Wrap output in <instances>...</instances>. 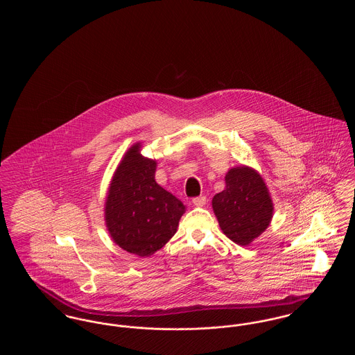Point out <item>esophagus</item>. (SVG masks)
Here are the masks:
<instances>
[{
	"mask_svg": "<svg viewBox=\"0 0 355 355\" xmlns=\"http://www.w3.org/2000/svg\"><path fill=\"white\" fill-rule=\"evenodd\" d=\"M205 203H206V197L205 196H200V197L193 198V205L194 206H203Z\"/></svg>",
	"mask_w": 355,
	"mask_h": 355,
	"instance_id": "esophagus-1",
	"label": "esophagus"
}]
</instances>
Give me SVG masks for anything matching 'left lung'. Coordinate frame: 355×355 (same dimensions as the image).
Listing matches in <instances>:
<instances>
[{
	"instance_id": "1",
	"label": "left lung",
	"mask_w": 355,
	"mask_h": 355,
	"mask_svg": "<svg viewBox=\"0 0 355 355\" xmlns=\"http://www.w3.org/2000/svg\"><path fill=\"white\" fill-rule=\"evenodd\" d=\"M226 187L211 205L223 234L241 246L252 243L270 225L272 201L261 174L249 166H236L225 177Z\"/></svg>"
}]
</instances>
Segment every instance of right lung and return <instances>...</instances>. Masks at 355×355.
Instances as JSON below:
<instances>
[{
  "instance_id": "add662e5",
  "label": "right lung",
  "mask_w": 355,
  "mask_h": 355,
  "mask_svg": "<svg viewBox=\"0 0 355 355\" xmlns=\"http://www.w3.org/2000/svg\"><path fill=\"white\" fill-rule=\"evenodd\" d=\"M135 144L125 153L109 186L105 222L121 249L150 257L175 234L185 205L154 180L157 162Z\"/></svg>"
}]
</instances>
